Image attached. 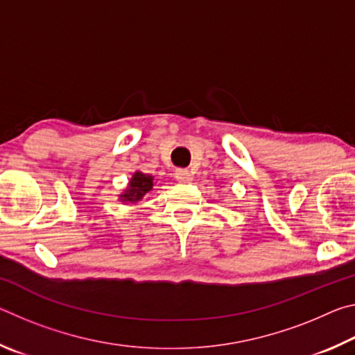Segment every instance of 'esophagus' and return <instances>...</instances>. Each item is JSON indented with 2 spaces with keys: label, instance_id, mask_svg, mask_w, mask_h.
I'll return each mask as SVG.
<instances>
[{
  "label": "esophagus",
  "instance_id": "esophagus-1",
  "mask_svg": "<svg viewBox=\"0 0 355 355\" xmlns=\"http://www.w3.org/2000/svg\"><path fill=\"white\" fill-rule=\"evenodd\" d=\"M175 177H177L178 182H182V183H188L192 180V175H191V172L188 169H177Z\"/></svg>",
  "mask_w": 355,
  "mask_h": 355
}]
</instances>
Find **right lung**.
Listing matches in <instances>:
<instances>
[{
	"label": "right lung",
	"mask_w": 355,
	"mask_h": 355,
	"mask_svg": "<svg viewBox=\"0 0 355 355\" xmlns=\"http://www.w3.org/2000/svg\"><path fill=\"white\" fill-rule=\"evenodd\" d=\"M152 177L150 175H144L142 172H136L133 178H131L130 186L125 194H122V200H127V202H137L141 200L144 196L147 194V192L152 189L153 182H152Z\"/></svg>",
	"instance_id": "1"
}]
</instances>
